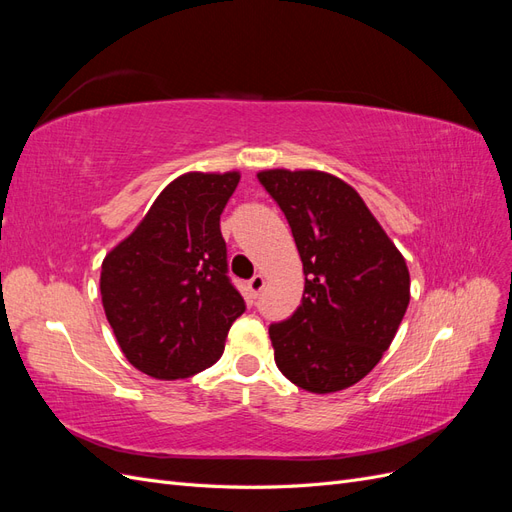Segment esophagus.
Returning <instances> with one entry per match:
<instances>
[{
    "mask_svg": "<svg viewBox=\"0 0 512 512\" xmlns=\"http://www.w3.org/2000/svg\"><path fill=\"white\" fill-rule=\"evenodd\" d=\"M247 288H250V292H252V297H258V294L262 292V288H265V277H262L260 273L258 275H254L250 282H247Z\"/></svg>",
    "mask_w": 512,
    "mask_h": 512,
    "instance_id": "esophagus-1",
    "label": "esophagus"
}]
</instances>
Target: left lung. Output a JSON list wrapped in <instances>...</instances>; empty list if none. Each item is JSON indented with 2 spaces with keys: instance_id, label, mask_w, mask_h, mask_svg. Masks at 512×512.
<instances>
[{
  "instance_id": "1",
  "label": "left lung",
  "mask_w": 512,
  "mask_h": 512,
  "mask_svg": "<svg viewBox=\"0 0 512 512\" xmlns=\"http://www.w3.org/2000/svg\"><path fill=\"white\" fill-rule=\"evenodd\" d=\"M258 181L284 211L305 273L297 312L269 327L275 363L309 393L348 389L376 367L404 320L406 260L342 179L275 168Z\"/></svg>"
}]
</instances>
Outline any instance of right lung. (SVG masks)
<instances>
[{
    "label": "right lung",
    "mask_w": 512,
    "mask_h": 512,
    "mask_svg": "<svg viewBox=\"0 0 512 512\" xmlns=\"http://www.w3.org/2000/svg\"><path fill=\"white\" fill-rule=\"evenodd\" d=\"M237 183L239 173L181 175L102 262L106 320L126 359L151 378H190L211 367L245 312L220 230Z\"/></svg>",
    "instance_id": "add662e5"
}]
</instances>
